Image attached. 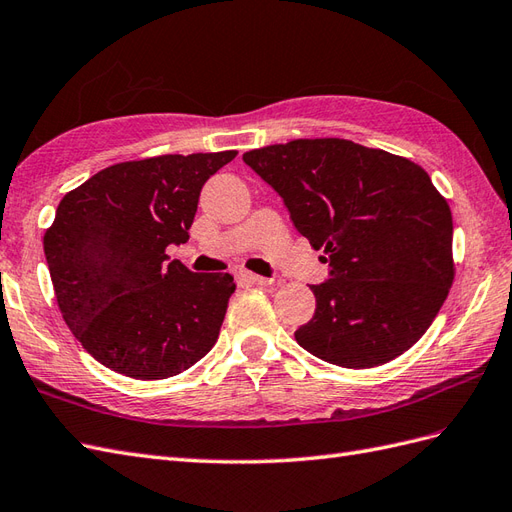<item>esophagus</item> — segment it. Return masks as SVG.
I'll use <instances>...</instances> for the list:
<instances>
[{
    "instance_id": "esophagus-1",
    "label": "esophagus",
    "mask_w": 512,
    "mask_h": 512,
    "mask_svg": "<svg viewBox=\"0 0 512 512\" xmlns=\"http://www.w3.org/2000/svg\"><path fill=\"white\" fill-rule=\"evenodd\" d=\"M240 277L244 279V281H248V283H253V285H272V279H266V277H259V274H253V272H240Z\"/></svg>"
}]
</instances>
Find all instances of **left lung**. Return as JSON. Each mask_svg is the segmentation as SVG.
Here are the masks:
<instances>
[{
	"label": "left lung",
	"instance_id": "8db88e82",
	"mask_svg": "<svg viewBox=\"0 0 512 512\" xmlns=\"http://www.w3.org/2000/svg\"><path fill=\"white\" fill-rule=\"evenodd\" d=\"M277 190L331 279L294 333L313 357L376 368L422 337L454 281L452 212L426 170L342 138H300L244 153Z\"/></svg>",
	"mask_w": 512,
	"mask_h": 512
}]
</instances>
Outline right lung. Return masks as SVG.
Instances as JSON below:
<instances>
[{"label":"right lung","mask_w":512,"mask_h":512,"mask_svg":"<svg viewBox=\"0 0 512 512\" xmlns=\"http://www.w3.org/2000/svg\"><path fill=\"white\" fill-rule=\"evenodd\" d=\"M235 155L121 162L64 194L45 257L64 322L101 365L160 381L216 344L233 277L190 272L166 248L188 242L201 188Z\"/></svg>","instance_id":"right-lung-1"}]
</instances>
